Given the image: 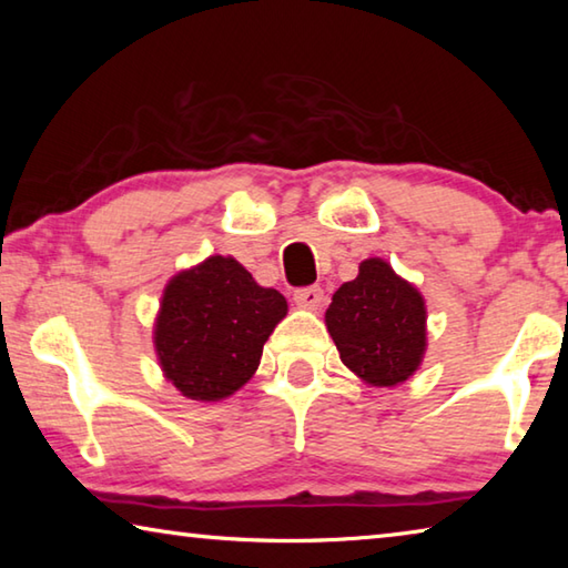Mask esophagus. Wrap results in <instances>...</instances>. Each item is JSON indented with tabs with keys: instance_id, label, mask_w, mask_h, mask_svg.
<instances>
[{
	"instance_id": "obj_1",
	"label": "esophagus",
	"mask_w": 568,
	"mask_h": 568,
	"mask_svg": "<svg viewBox=\"0 0 568 568\" xmlns=\"http://www.w3.org/2000/svg\"><path fill=\"white\" fill-rule=\"evenodd\" d=\"M293 301L295 305L301 307H311V311H315L323 303V287L321 285H307V287H297V291L293 293Z\"/></svg>"
}]
</instances>
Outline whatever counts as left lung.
I'll return each instance as SVG.
<instances>
[{"instance_id":"8db88e82","label":"left lung","mask_w":568,"mask_h":568,"mask_svg":"<svg viewBox=\"0 0 568 568\" xmlns=\"http://www.w3.org/2000/svg\"><path fill=\"white\" fill-rule=\"evenodd\" d=\"M341 361L368 386H398L426 353V303L381 257H368L358 277L343 283L325 311Z\"/></svg>"}]
</instances>
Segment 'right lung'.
<instances>
[{"instance_id":"add662e5","label":"right lung","mask_w":568,"mask_h":568,"mask_svg":"<svg viewBox=\"0 0 568 568\" xmlns=\"http://www.w3.org/2000/svg\"><path fill=\"white\" fill-rule=\"evenodd\" d=\"M285 313V297L257 285L235 257H207L162 293L155 321L162 373L190 400L233 396L253 378Z\"/></svg>"}]
</instances>
